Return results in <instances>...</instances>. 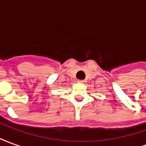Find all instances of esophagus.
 I'll use <instances>...</instances> for the list:
<instances>
[{
  "instance_id": "1",
  "label": "esophagus",
  "mask_w": 146,
  "mask_h": 146,
  "mask_svg": "<svg viewBox=\"0 0 146 146\" xmlns=\"http://www.w3.org/2000/svg\"><path fill=\"white\" fill-rule=\"evenodd\" d=\"M78 82H79V83H84V80H78Z\"/></svg>"
}]
</instances>
